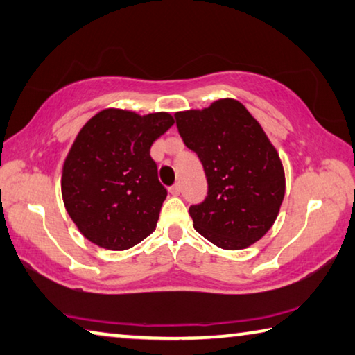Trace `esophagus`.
Masks as SVG:
<instances>
[{
	"label": "esophagus",
	"mask_w": 355,
	"mask_h": 355,
	"mask_svg": "<svg viewBox=\"0 0 355 355\" xmlns=\"http://www.w3.org/2000/svg\"><path fill=\"white\" fill-rule=\"evenodd\" d=\"M170 193L174 195V196H178L179 193H181V185H179V184L171 185V187H170Z\"/></svg>",
	"instance_id": "esophagus-1"
}]
</instances>
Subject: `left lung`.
Here are the masks:
<instances>
[{"instance_id": "8db88e82", "label": "left lung", "mask_w": 355, "mask_h": 355, "mask_svg": "<svg viewBox=\"0 0 355 355\" xmlns=\"http://www.w3.org/2000/svg\"><path fill=\"white\" fill-rule=\"evenodd\" d=\"M174 118L209 184L206 200L189 210L195 229L223 250L256 243L275 225L285 195L282 162L265 130L232 98Z\"/></svg>"}]
</instances>
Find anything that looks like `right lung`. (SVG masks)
Wrapping results in <instances>:
<instances>
[{"mask_svg":"<svg viewBox=\"0 0 355 355\" xmlns=\"http://www.w3.org/2000/svg\"><path fill=\"white\" fill-rule=\"evenodd\" d=\"M173 124L166 112L104 109L79 130L60 187L68 215L92 243L123 251L154 231L166 189L149 149Z\"/></svg>","mask_w":355,"mask_h":355,"instance_id":"right-lung-1","label":"right lung"}]
</instances>
